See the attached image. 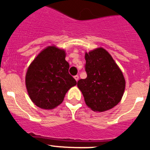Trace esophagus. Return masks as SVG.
Segmentation results:
<instances>
[{"instance_id":"esophagus-1","label":"esophagus","mask_w":150,"mask_h":150,"mask_svg":"<svg viewBox=\"0 0 150 150\" xmlns=\"http://www.w3.org/2000/svg\"><path fill=\"white\" fill-rule=\"evenodd\" d=\"M74 78H75V79L76 80V82H78V81H79V75H75V76H74Z\"/></svg>"}]
</instances>
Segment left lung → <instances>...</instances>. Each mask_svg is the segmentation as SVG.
<instances>
[{"instance_id":"obj_1","label":"left lung","mask_w":150,"mask_h":150,"mask_svg":"<svg viewBox=\"0 0 150 150\" xmlns=\"http://www.w3.org/2000/svg\"><path fill=\"white\" fill-rule=\"evenodd\" d=\"M85 70L87 77L78 81L85 102L94 111L113 108L123 96L125 80L110 54L103 48L86 53Z\"/></svg>"}]
</instances>
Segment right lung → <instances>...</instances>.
Instances as JSON below:
<instances>
[{
	"mask_svg": "<svg viewBox=\"0 0 150 150\" xmlns=\"http://www.w3.org/2000/svg\"><path fill=\"white\" fill-rule=\"evenodd\" d=\"M64 50L52 46L41 51L29 65L25 85L32 101L42 109H53L63 102L71 87L77 84L68 73Z\"/></svg>",
	"mask_w": 150,
	"mask_h": 150,
	"instance_id": "right-lung-1",
	"label": "right lung"
}]
</instances>
